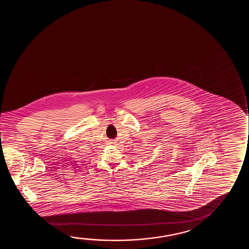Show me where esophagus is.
<instances>
[{
	"mask_svg": "<svg viewBox=\"0 0 249 249\" xmlns=\"http://www.w3.org/2000/svg\"><path fill=\"white\" fill-rule=\"evenodd\" d=\"M115 143V142H109V144H112V143Z\"/></svg>",
	"mask_w": 249,
	"mask_h": 249,
	"instance_id": "1",
	"label": "esophagus"
}]
</instances>
